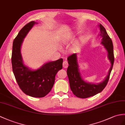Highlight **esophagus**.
Masks as SVG:
<instances>
[{
	"label": "esophagus",
	"mask_w": 125,
	"mask_h": 125,
	"mask_svg": "<svg viewBox=\"0 0 125 125\" xmlns=\"http://www.w3.org/2000/svg\"><path fill=\"white\" fill-rule=\"evenodd\" d=\"M68 63L66 61H64L63 63V67L64 68H67L68 67Z\"/></svg>",
	"instance_id": "esophagus-1"
}]
</instances>
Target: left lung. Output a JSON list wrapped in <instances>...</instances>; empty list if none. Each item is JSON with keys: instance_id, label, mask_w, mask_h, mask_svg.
<instances>
[{"instance_id": "1", "label": "left lung", "mask_w": 125, "mask_h": 125, "mask_svg": "<svg viewBox=\"0 0 125 125\" xmlns=\"http://www.w3.org/2000/svg\"><path fill=\"white\" fill-rule=\"evenodd\" d=\"M100 28V35L102 37L101 43L108 51V58L111 63V68L109 70L108 75L103 82L97 84L87 83L84 82L80 77L77 61V54H73L70 55L68 57L69 66L67 69V74L71 91L73 94L78 97L88 98L99 93L105 87L109 80L115 60L114 46L112 40L107 33L105 29L101 24Z\"/></svg>"}]
</instances>
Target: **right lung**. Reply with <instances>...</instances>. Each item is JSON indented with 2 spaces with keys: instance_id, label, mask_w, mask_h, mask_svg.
<instances>
[{
  "instance_id": "obj_1",
  "label": "right lung",
  "mask_w": 125,
  "mask_h": 125,
  "mask_svg": "<svg viewBox=\"0 0 125 125\" xmlns=\"http://www.w3.org/2000/svg\"><path fill=\"white\" fill-rule=\"evenodd\" d=\"M31 21L23 27L13 43L11 64L17 84L23 93L33 97H42L51 92L56 74L62 69L63 59L45 64L37 70H31L23 64L21 46L23 39L35 24Z\"/></svg>"
}]
</instances>
